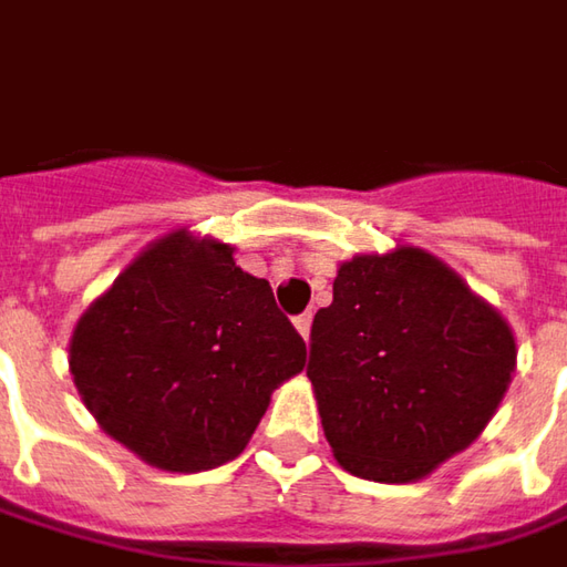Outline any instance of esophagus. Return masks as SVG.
Wrapping results in <instances>:
<instances>
[{
    "label": "esophagus",
    "instance_id": "esophagus-1",
    "mask_svg": "<svg viewBox=\"0 0 567 567\" xmlns=\"http://www.w3.org/2000/svg\"><path fill=\"white\" fill-rule=\"evenodd\" d=\"M310 323H313V313H301V317H295V327H298V332H301L305 339H310Z\"/></svg>",
    "mask_w": 567,
    "mask_h": 567
}]
</instances>
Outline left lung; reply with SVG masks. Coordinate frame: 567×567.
I'll list each match as a JSON object with an SVG mask.
<instances>
[{"label": "left lung", "mask_w": 567, "mask_h": 567, "mask_svg": "<svg viewBox=\"0 0 567 567\" xmlns=\"http://www.w3.org/2000/svg\"><path fill=\"white\" fill-rule=\"evenodd\" d=\"M514 358L498 310L441 259L400 247L339 266L310 327L308 378L352 476L415 482L480 437Z\"/></svg>", "instance_id": "1"}]
</instances>
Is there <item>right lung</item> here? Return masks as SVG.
<instances>
[{
    "mask_svg": "<svg viewBox=\"0 0 567 567\" xmlns=\"http://www.w3.org/2000/svg\"><path fill=\"white\" fill-rule=\"evenodd\" d=\"M305 358L269 282L244 272L231 247L186 231L152 244L85 310L69 346L101 429L171 473L235 460Z\"/></svg>",
    "mask_w": 567,
    "mask_h": 567,
    "instance_id": "add662e5",
    "label": "right lung"
}]
</instances>
